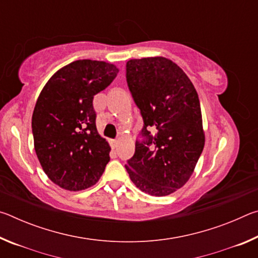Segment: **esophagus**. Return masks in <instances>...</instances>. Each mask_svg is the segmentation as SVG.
Masks as SVG:
<instances>
[{
  "label": "esophagus",
  "instance_id": "1",
  "mask_svg": "<svg viewBox=\"0 0 258 258\" xmlns=\"http://www.w3.org/2000/svg\"><path fill=\"white\" fill-rule=\"evenodd\" d=\"M110 146L112 149H115V148H117V146H118V140H111Z\"/></svg>",
  "mask_w": 258,
  "mask_h": 258
}]
</instances>
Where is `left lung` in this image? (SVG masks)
<instances>
[{
  "mask_svg": "<svg viewBox=\"0 0 258 258\" xmlns=\"http://www.w3.org/2000/svg\"><path fill=\"white\" fill-rule=\"evenodd\" d=\"M126 82L143 119L126 171L146 194L171 195L189 180L204 149L197 91L185 73L163 56L127 61Z\"/></svg>",
  "mask_w": 258,
  "mask_h": 258,
  "instance_id": "obj_1",
  "label": "left lung"
}]
</instances>
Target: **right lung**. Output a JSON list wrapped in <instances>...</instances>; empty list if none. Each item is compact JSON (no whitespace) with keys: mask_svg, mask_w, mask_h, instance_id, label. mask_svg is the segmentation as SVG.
<instances>
[{"mask_svg":"<svg viewBox=\"0 0 258 258\" xmlns=\"http://www.w3.org/2000/svg\"><path fill=\"white\" fill-rule=\"evenodd\" d=\"M118 72L104 61H74L50 78L37 99L32 118L35 151L43 171L62 189L94 185L110 160V147L97 131L93 98Z\"/></svg>","mask_w":258,"mask_h":258,"instance_id":"add662e5","label":"right lung"}]
</instances>
